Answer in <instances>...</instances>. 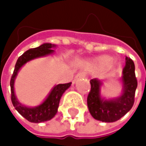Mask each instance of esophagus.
Wrapping results in <instances>:
<instances>
[{
  "mask_svg": "<svg viewBox=\"0 0 146 146\" xmlns=\"http://www.w3.org/2000/svg\"><path fill=\"white\" fill-rule=\"evenodd\" d=\"M86 75L84 73H78L76 76H75V79H79V78H85Z\"/></svg>",
  "mask_w": 146,
  "mask_h": 146,
  "instance_id": "34e87169",
  "label": "esophagus"
}]
</instances>
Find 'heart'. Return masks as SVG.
Listing matches in <instances>:
<instances>
[{
	"label": "heart",
	"mask_w": 146,
	"mask_h": 146,
	"mask_svg": "<svg viewBox=\"0 0 146 146\" xmlns=\"http://www.w3.org/2000/svg\"><path fill=\"white\" fill-rule=\"evenodd\" d=\"M110 61H111V58L108 57V56H101V57H99V58H97L96 60V63H97V64H106Z\"/></svg>",
	"instance_id": "obj_1"
}]
</instances>
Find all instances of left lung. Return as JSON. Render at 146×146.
Instances as JSON below:
<instances>
[{"label": "left lung", "instance_id": "8db88e82", "mask_svg": "<svg viewBox=\"0 0 146 146\" xmlns=\"http://www.w3.org/2000/svg\"><path fill=\"white\" fill-rule=\"evenodd\" d=\"M90 82L91 89L87 97V105L95 119L105 123H112L119 120L130 111L134 103L138 83L134 73V63L129 57H126V64L122 77L123 90L118 98L111 100L102 98V82L97 78H93Z\"/></svg>", "mask_w": 146, "mask_h": 146}]
</instances>
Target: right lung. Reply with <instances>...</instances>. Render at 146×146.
<instances>
[{
	"label": "right lung",
	"mask_w": 146,
	"mask_h": 146,
	"mask_svg": "<svg viewBox=\"0 0 146 146\" xmlns=\"http://www.w3.org/2000/svg\"><path fill=\"white\" fill-rule=\"evenodd\" d=\"M56 45L50 43H44L40 45L39 47L29 49V50L25 51L22 56H20L16 62L14 71L13 73L10 86H11V99L13 105L15 109L28 121L31 123H42L48 120H50L57 112V108L59 106L60 99L63 93L70 87L72 83L68 84H60L56 85L50 93L49 94L48 97L44 100V102L38 106L35 107H27L18 102L14 93V81L15 78L18 73L19 69L28 62L40 57L44 56L50 54H52L54 48Z\"/></svg>",
	"instance_id": "right-lung-1"
}]
</instances>
